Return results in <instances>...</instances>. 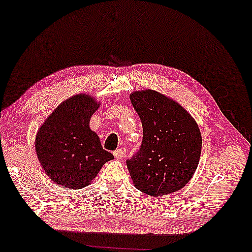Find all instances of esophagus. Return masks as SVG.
<instances>
[{
  "instance_id": "esophagus-1",
  "label": "esophagus",
  "mask_w": 252,
  "mask_h": 252,
  "mask_svg": "<svg viewBox=\"0 0 252 252\" xmlns=\"http://www.w3.org/2000/svg\"><path fill=\"white\" fill-rule=\"evenodd\" d=\"M114 156L116 158H117V160H122V158H125V156H126V150L124 148L116 150L114 152Z\"/></svg>"
}]
</instances>
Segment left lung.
Masks as SVG:
<instances>
[{"label":"left lung","mask_w":252,"mask_h":252,"mask_svg":"<svg viewBox=\"0 0 252 252\" xmlns=\"http://www.w3.org/2000/svg\"><path fill=\"white\" fill-rule=\"evenodd\" d=\"M129 98L143 126L141 148L126 161L135 187L153 197L179 190L198 165V125L179 103L160 92L135 91Z\"/></svg>","instance_id":"left-lung-1"}]
</instances>
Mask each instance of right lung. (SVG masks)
<instances>
[{
    "label": "right lung",
    "instance_id": "add662e5",
    "mask_svg": "<svg viewBox=\"0 0 252 252\" xmlns=\"http://www.w3.org/2000/svg\"><path fill=\"white\" fill-rule=\"evenodd\" d=\"M99 106L94 96L75 94L62 102L38 129V160L55 184L69 189L86 187L114 158L89 125Z\"/></svg>",
    "mask_w": 252,
    "mask_h": 252
}]
</instances>
